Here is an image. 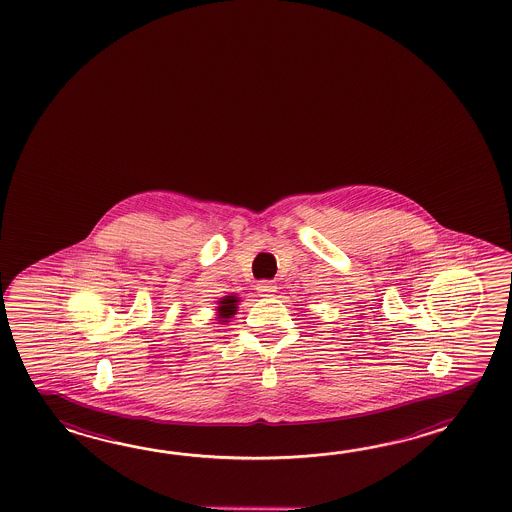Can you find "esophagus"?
<instances>
[{
	"label": "esophagus",
	"mask_w": 512,
	"mask_h": 512,
	"mask_svg": "<svg viewBox=\"0 0 512 512\" xmlns=\"http://www.w3.org/2000/svg\"><path fill=\"white\" fill-rule=\"evenodd\" d=\"M256 291H258V296L269 298V296H272V294L276 293V283L260 282L258 285H256Z\"/></svg>",
	"instance_id": "1"
}]
</instances>
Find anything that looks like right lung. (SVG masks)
Wrapping results in <instances>:
<instances>
[{"label":"right lung","mask_w":512,"mask_h":512,"mask_svg":"<svg viewBox=\"0 0 512 512\" xmlns=\"http://www.w3.org/2000/svg\"><path fill=\"white\" fill-rule=\"evenodd\" d=\"M238 296H225L218 302V315L216 318L219 320V324H227L232 315H236V309H238Z\"/></svg>","instance_id":"right-lung-1"}]
</instances>
